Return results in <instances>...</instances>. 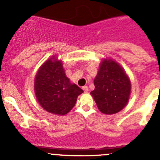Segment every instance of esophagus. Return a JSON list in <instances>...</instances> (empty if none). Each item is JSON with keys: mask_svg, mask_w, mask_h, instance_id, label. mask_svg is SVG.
Returning a JSON list of instances; mask_svg holds the SVG:
<instances>
[{"mask_svg": "<svg viewBox=\"0 0 160 160\" xmlns=\"http://www.w3.org/2000/svg\"><path fill=\"white\" fill-rule=\"evenodd\" d=\"M83 91H84V93H88V92L89 91V89H88V86L83 87Z\"/></svg>", "mask_w": 160, "mask_h": 160, "instance_id": "esophagus-1", "label": "esophagus"}]
</instances>
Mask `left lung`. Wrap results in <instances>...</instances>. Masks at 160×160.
<instances>
[{
  "label": "left lung",
  "instance_id": "obj_1",
  "mask_svg": "<svg viewBox=\"0 0 160 160\" xmlns=\"http://www.w3.org/2000/svg\"><path fill=\"white\" fill-rule=\"evenodd\" d=\"M93 83L95 89L90 93L98 109L104 114L118 113L128 103L130 80L123 69L114 61L103 60Z\"/></svg>",
  "mask_w": 160,
  "mask_h": 160
}]
</instances>
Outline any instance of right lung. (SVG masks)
Segmentation results:
<instances>
[{"label": "right lung", "mask_w": 160, "mask_h": 160, "mask_svg": "<svg viewBox=\"0 0 160 160\" xmlns=\"http://www.w3.org/2000/svg\"><path fill=\"white\" fill-rule=\"evenodd\" d=\"M35 92L40 105L58 115L67 114L75 106L83 90L70 82L61 61L53 56L38 70L35 80Z\"/></svg>", "instance_id": "right-lung-1"}]
</instances>
